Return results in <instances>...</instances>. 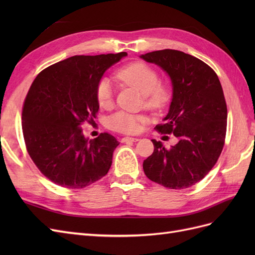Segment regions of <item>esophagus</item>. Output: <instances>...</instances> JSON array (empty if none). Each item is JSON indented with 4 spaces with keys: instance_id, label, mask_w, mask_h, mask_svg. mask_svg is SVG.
Here are the masks:
<instances>
[{
    "instance_id": "1",
    "label": "esophagus",
    "mask_w": 255,
    "mask_h": 255,
    "mask_svg": "<svg viewBox=\"0 0 255 255\" xmlns=\"http://www.w3.org/2000/svg\"><path fill=\"white\" fill-rule=\"evenodd\" d=\"M139 139L138 138H135V137H123L121 139V142H135V141H138Z\"/></svg>"
}]
</instances>
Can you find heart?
Listing matches in <instances>:
<instances>
[{
    "mask_svg": "<svg viewBox=\"0 0 255 255\" xmlns=\"http://www.w3.org/2000/svg\"><path fill=\"white\" fill-rule=\"evenodd\" d=\"M117 78L130 86L136 87L144 95L145 105L151 109L163 107L169 98L168 90L159 84L157 72L143 63L129 64L118 71ZM96 95L99 105L107 109L113 104L114 90L111 82L107 79L100 80ZM143 118L140 116L125 112L115 114L111 118V126L114 129L122 133L134 134L139 132Z\"/></svg>",
    "mask_w": 255,
    "mask_h": 255,
    "instance_id": "obj_1",
    "label": "heart"
}]
</instances>
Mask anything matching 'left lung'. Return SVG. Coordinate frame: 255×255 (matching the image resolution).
<instances>
[{"label":"left lung","instance_id":"1","mask_svg":"<svg viewBox=\"0 0 255 255\" xmlns=\"http://www.w3.org/2000/svg\"><path fill=\"white\" fill-rule=\"evenodd\" d=\"M140 58L170 78L171 103L155 128L177 139L170 149L152 139L154 151L143 160L144 174L170 189L190 187L212 170L225 144L228 110L220 81L210 66L181 51H154Z\"/></svg>","mask_w":255,"mask_h":255}]
</instances>
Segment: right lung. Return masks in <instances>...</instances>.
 <instances>
[{"instance_id": "right-lung-1", "label": "right lung", "mask_w": 255, "mask_h": 255, "mask_svg": "<svg viewBox=\"0 0 255 255\" xmlns=\"http://www.w3.org/2000/svg\"><path fill=\"white\" fill-rule=\"evenodd\" d=\"M126 56L127 52L75 55L34 80L23 105V136L30 158L53 183L84 188L109 172L119 141L109 133L89 139L82 126L94 122L99 111V81Z\"/></svg>"}]
</instances>
